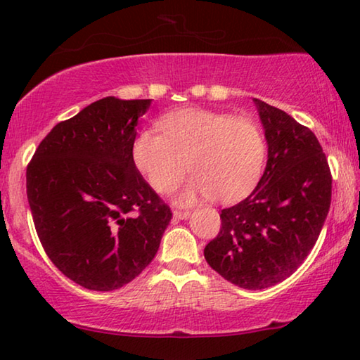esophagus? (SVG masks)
Segmentation results:
<instances>
[{
    "mask_svg": "<svg viewBox=\"0 0 360 360\" xmlns=\"http://www.w3.org/2000/svg\"><path fill=\"white\" fill-rule=\"evenodd\" d=\"M188 216H191V211H178V210H176L173 212V217L178 219V221H182V219H187Z\"/></svg>",
    "mask_w": 360,
    "mask_h": 360,
    "instance_id": "esophagus-1",
    "label": "esophagus"
}]
</instances>
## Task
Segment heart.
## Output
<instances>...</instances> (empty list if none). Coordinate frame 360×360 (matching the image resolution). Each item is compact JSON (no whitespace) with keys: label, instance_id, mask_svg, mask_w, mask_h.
<instances>
[{"label":"heart","instance_id":"b5f03b06","mask_svg":"<svg viewBox=\"0 0 360 360\" xmlns=\"http://www.w3.org/2000/svg\"><path fill=\"white\" fill-rule=\"evenodd\" d=\"M162 133L146 130L133 146L139 172L157 192L167 193L188 172L192 181L181 203L212 197L236 202L259 184L266 162V139L255 122L227 112L186 108L160 120Z\"/></svg>","mask_w":360,"mask_h":360}]
</instances>
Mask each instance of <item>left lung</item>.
Wrapping results in <instances>:
<instances>
[{
    "label": "left lung",
    "mask_w": 360,
    "mask_h": 360,
    "mask_svg": "<svg viewBox=\"0 0 360 360\" xmlns=\"http://www.w3.org/2000/svg\"><path fill=\"white\" fill-rule=\"evenodd\" d=\"M268 160L251 195L221 212V231L205 259L243 289L271 288L311 252L332 200V174L314 133L288 112L254 98Z\"/></svg>",
    "instance_id": "left-lung-1"
}]
</instances>
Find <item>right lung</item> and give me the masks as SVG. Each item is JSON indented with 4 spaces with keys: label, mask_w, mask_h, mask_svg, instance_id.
I'll list each match as a JSON object with an SVG mask.
<instances>
[{
    "label": "right lung",
    "mask_w": 360,
    "mask_h": 360,
    "mask_svg": "<svg viewBox=\"0 0 360 360\" xmlns=\"http://www.w3.org/2000/svg\"><path fill=\"white\" fill-rule=\"evenodd\" d=\"M150 100L106 96L57 124L27 168V197L49 259L71 281L114 290L160 246L172 211L133 160Z\"/></svg>",
    "instance_id": "right-lung-1"
}]
</instances>
